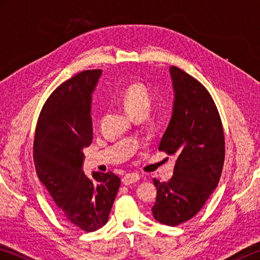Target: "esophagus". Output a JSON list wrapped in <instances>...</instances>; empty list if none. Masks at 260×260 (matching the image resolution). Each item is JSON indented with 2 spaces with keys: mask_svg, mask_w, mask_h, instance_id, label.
<instances>
[{
  "mask_svg": "<svg viewBox=\"0 0 260 260\" xmlns=\"http://www.w3.org/2000/svg\"><path fill=\"white\" fill-rule=\"evenodd\" d=\"M140 180V175L138 173H128L126 174L124 178H122V183L126 184V186H129V184H133L135 182H138Z\"/></svg>",
  "mask_w": 260,
  "mask_h": 260,
  "instance_id": "1",
  "label": "esophagus"
}]
</instances>
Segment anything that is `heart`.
<instances>
[{"label":"heart","instance_id":"heart-1","mask_svg":"<svg viewBox=\"0 0 260 260\" xmlns=\"http://www.w3.org/2000/svg\"><path fill=\"white\" fill-rule=\"evenodd\" d=\"M121 101L125 108L134 114L141 110L150 109L152 94L150 88L142 82H131L121 91Z\"/></svg>","mask_w":260,"mask_h":260}]
</instances>
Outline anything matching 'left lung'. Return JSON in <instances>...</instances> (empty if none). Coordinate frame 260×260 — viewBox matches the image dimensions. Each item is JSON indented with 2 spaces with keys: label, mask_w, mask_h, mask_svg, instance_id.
I'll return each mask as SVG.
<instances>
[{
  "label": "left lung",
  "mask_w": 260,
  "mask_h": 260,
  "mask_svg": "<svg viewBox=\"0 0 260 260\" xmlns=\"http://www.w3.org/2000/svg\"><path fill=\"white\" fill-rule=\"evenodd\" d=\"M174 104L159 151L177 157L173 177L153 179L157 188L152 214L157 221L178 226L200 212L217 188L225 161V136L218 109L208 89L177 67L170 69Z\"/></svg>",
  "instance_id": "left-lung-1"
}]
</instances>
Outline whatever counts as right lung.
Returning a JSON list of instances; mask_svg holds the SVG:
<instances>
[{"instance_id":"right-lung-1","label":"right lung","mask_w":260,"mask_h":260,"mask_svg":"<svg viewBox=\"0 0 260 260\" xmlns=\"http://www.w3.org/2000/svg\"><path fill=\"white\" fill-rule=\"evenodd\" d=\"M101 70L76 74L56 88L39 116L33 159L39 180L45 184L65 221L85 232L108 222L120 179L112 172L83 174V148L93 140L91 93Z\"/></svg>"}]
</instances>
